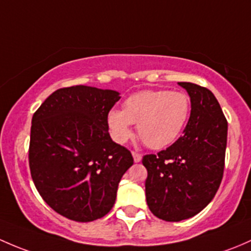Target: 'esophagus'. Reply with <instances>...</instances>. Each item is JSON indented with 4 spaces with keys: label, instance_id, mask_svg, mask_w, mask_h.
Listing matches in <instances>:
<instances>
[{
    "label": "esophagus",
    "instance_id": "obj_1",
    "mask_svg": "<svg viewBox=\"0 0 251 251\" xmlns=\"http://www.w3.org/2000/svg\"><path fill=\"white\" fill-rule=\"evenodd\" d=\"M131 154H133V158H134V162H135V163L141 162V158H143V157H141L140 153H138V152H131Z\"/></svg>",
    "mask_w": 251,
    "mask_h": 251
}]
</instances>
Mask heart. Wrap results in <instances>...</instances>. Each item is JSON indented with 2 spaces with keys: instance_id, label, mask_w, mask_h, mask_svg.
Instances as JSON below:
<instances>
[{
  "instance_id": "heart-1",
  "label": "heart",
  "mask_w": 251,
  "mask_h": 251,
  "mask_svg": "<svg viewBox=\"0 0 251 251\" xmlns=\"http://www.w3.org/2000/svg\"><path fill=\"white\" fill-rule=\"evenodd\" d=\"M191 115V99L183 92L143 90L126 98L123 110L107 113L111 136L125 144L133 136L131 123L150 149L162 150L181 136Z\"/></svg>"
}]
</instances>
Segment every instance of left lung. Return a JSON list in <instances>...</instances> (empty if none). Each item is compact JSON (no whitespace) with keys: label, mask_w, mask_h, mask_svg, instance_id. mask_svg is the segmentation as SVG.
<instances>
[{"label":"left lung","mask_w":251,"mask_h":251,"mask_svg":"<svg viewBox=\"0 0 251 251\" xmlns=\"http://www.w3.org/2000/svg\"><path fill=\"white\" fill-rule=\"evenodd\" d=\"M191 99L187 126L172 146L146 154V202L154 216L177 222L197 215L218 192L224 175L227 121L206 88L179 82Z\"/></svg>","instance_id":"1"}]
</instances>
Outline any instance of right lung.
<instances>
[{"instance_id":"obj_1","label":"right lung","mask_w":251,"mask_h":251,"mask_svg":"<svg viewBox=\"0 0 251 251\" xmlns=\"http://www.w3.org/2000/svg\"><path fill=\"white\" fill-rule=\"evenodd\" d=\"M120 99L111 89L61 88L33 113L31 177L43 201L70 220L89 222L106 215L134 163L130 151L108 134L107 113Z\"/></svg>"}]
</instances>
